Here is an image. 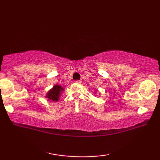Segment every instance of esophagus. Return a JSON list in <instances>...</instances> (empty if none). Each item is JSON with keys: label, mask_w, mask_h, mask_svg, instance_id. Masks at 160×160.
<instances>
[{"label": "esophagus", "mask_w": 160, "mask_h": 160, "mask_svg": "<svg viewBox=\"0 0 160 160\" xmlns=\"http://www.w3.org/2000/svg\"><path fill=\"white\" fill-rule=\"evenodd\" d=\"M75 83H77V84H80V83L82 82H81L80 80H75Z\"/></svg>", "instance_id": "esophagus-1"}]
</instances>
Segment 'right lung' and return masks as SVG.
I'll use <instances>...</instances> for the list:
<instances>
[{
	"instance_id": "1",
	"label": "right lung",
	"mask_w": 160,
	"mask_h": 160,
	"mask_svg": "<svg viewBox=\"0 0 160 160\" xmlns=\"http://www.w3.org/2000/svg\"><path fill=\"white\" fill-rule=\"evenodd\" d=\"M63 90L64 89L63 87L59 85H53L50 90H48L45 97L47 98L48 100H50V101L58 102Z\"/></svg>"
}]
</instances>
